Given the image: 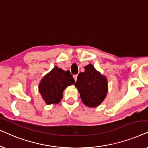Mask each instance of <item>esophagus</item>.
Returning a JSON list of instances; mask_svg holds the SVG:
<instances>
[{
    "label": "esophagus",
    "mask_w": 148,
    "mask_h": 148,
    "mask_svg": "<svg viewBox=\"0 0 148 148\" xmlns=\"http://www.w3.org/2000/svg\"><path fill=\"white\" fill-rule=\"evenodd\" d=\"M73 78H74V79H75V81H77V75H73Z\"/></svg>",
    "instance_id": "esophagus-1"
}]
</instances>
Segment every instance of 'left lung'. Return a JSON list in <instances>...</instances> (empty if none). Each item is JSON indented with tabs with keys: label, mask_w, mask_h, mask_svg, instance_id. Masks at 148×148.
I'll use <instances>...</instances> for the list:
<instances>
[{
	"label": "left lung",
	"mask_w": 148,
	"mask_h": 148,
	"mask_svg": "<svg viewBox=\"0 0 148 148\" xmlns=\"http://www.w3.org/2000/svg\"><path fill=\"white\" fill-rule=\"evenodd\" d=\"M75 86L80 93L82 102L89 107L100 105L108 92L106 79L91 64L85 66V71L78 75Z\"/></svg>",
	"instance_id": "obj_1"
}]
</instances>
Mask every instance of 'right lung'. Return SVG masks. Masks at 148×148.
Returning <instances> with one entry per match:
<instances>
[{"mask_svg": "<svg viewBox=\"0 0 148 148\" xmlns=\"http://www.w3.org/2000/svg\"><path fill=\"white\" fill-rule=\"evenodd\" d=\"M75 79L69 71H64L55 66L44 77L39 86V92L47 104H58L66 87L73 84Z\"/></svg>", "mask_w": 148, "mask_h": 148, "instance_id": "obj_1", "label": "right lung"}]
</instances>
